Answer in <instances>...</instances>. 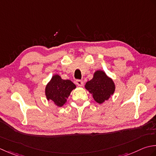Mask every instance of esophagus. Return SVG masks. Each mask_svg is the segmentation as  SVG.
I'll return each instance as SVG.
<instances>
[{"label": "esophagus", "instance_id": "34e87169", "mask_svg": "<svg viewBox=\"0 0 156 156\" xmlns=\"http://www.w3.org/2000/svg\"><path fill=\"white\" fill-rule=\"evenodd\" d=\"M76 84H77L78 86H82L83 84V82L81 80H77L76 81Z\"/></svg>", "mask_w": 156, "mask_h": 156}]
</instances>
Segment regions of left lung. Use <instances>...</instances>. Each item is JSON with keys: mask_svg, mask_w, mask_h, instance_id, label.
I'll use <instances>...</instances> for the list:
<instances>
[{"mask_svg": "<svg viewBox=\"0 0 156 156\" xmlns=\"http://www.w3.org/2000/svg\"><path fill=\"white\" fill-rule=\"evenodd\" d=\"M85 88L92 95L94 100L98 104H103L114 94L116 85L113 79L102 70H98L93 78L88 81Z\"/></svg>", "mask_w": 156, "mask_h": 156, "instance_id": "left-lung-1", "label": "left lung"}]
</instances>
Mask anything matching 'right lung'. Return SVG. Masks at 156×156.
Here are the masks:
<instances>
[{"instance_id":"1","label":"right lung","mask_w":156,"mask_h":156,"mask_svg":"<svg viewBox=\"0 0 156 156\" xmlns=\"http://www.w3.org/2000/svg\"><path fill=\"white\" fill-rule=\"evenodd\" d=\"M75 88L76 85L71 80H65L59 75L55 74L46 85L45 96L48 101H51L56 106L62 107Z\"/></svg>"}]
</instances>
